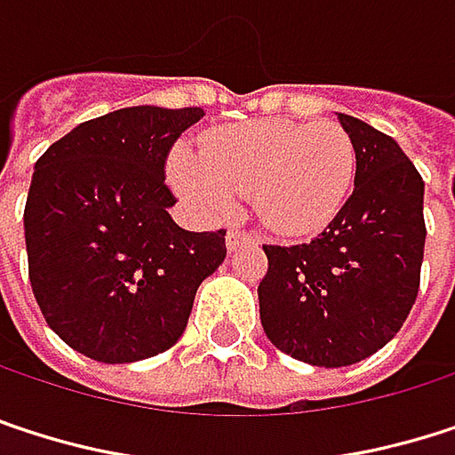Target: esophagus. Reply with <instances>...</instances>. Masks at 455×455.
<instances>
[{
    "instance_id": "1",
    "label": "esophagus",
    "mask_w": 455,
    "mask_h": 455,
    "mask_svg": "<svg viewBox=\"0 0 455 455\" xmlns=\"http://www.w3.org/2000/svg\"><path fill=\"white\" fill-rule=\"evenodd\" d=\"M225 243L230 251H235L238 246H246V243H254V235L246 233V230H238V228H230L228 235H225Z\"/></svg>"
}]
</instances>
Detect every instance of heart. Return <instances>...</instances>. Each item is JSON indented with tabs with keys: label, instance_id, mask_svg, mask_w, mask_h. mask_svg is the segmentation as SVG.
I'll return each instance as SVG.
<instances>
[{
	"label": "heart",
	"instance_id": "obj_1",
	"mask_svg": "<svg viewBox=\"0 0 455 455\" xmlns=\"http://www.w3.org/2000/svg\"><path fill=\"white\" fill-rule=\"evenodd\" d=\"M355 164V145L334 121H249L206 137L201 158L180 150L172 180L212 214L251 196L273 230L307 235L339 214Z\"/></svg>",
	"mask_w": 455,
	"mask_h": 455
}]
</instances>
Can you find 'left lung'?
Here are the masks:
<instances>
[{
	"mask_svg": "<svg viewBox=\"0 0 455 455\" xmlns=\"http://www.w3.org/2000/svg\"><path fill=\"white\" fill-rule=\"evenodd\" d=\"M355 145V190L307 243L262 246L259 318L281 352L341 368L379 352L405 323L421 281L424 180L400 145L339 114Z\"/></svg>",
	"mask_w": 455,
	"mask_h": 455,
	"instance_id": "1",
	"label": "left lung"
}]
</instances>
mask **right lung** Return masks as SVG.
<instances>
[{
  "label": "right lung",
  "instance_id": "add662e5",
  "mask_svg": "<svg viewBox=\"0 0 455 455\" xmlns=\"http://www.w3.org/2000/svg\"><path fill=\"white\" fill-rule=\"evenodd\" d=\"M201 108L134 106L52 142L34 166L23 225L47 326L98 363L153 357L182 337L198 286L225 262V230L172 217L164 166Z\"/></svg>",
  "mask_w": 455,
  "mask_h": 455
}]
</instances>
